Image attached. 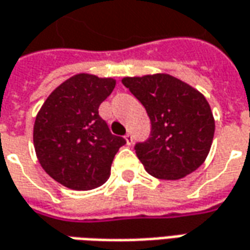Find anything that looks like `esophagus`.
Instances as JSON below:
<instances>
[{"instance_id":"obj_1","label":"esophagus","mask_w":250,"mask_h":250,"mask_svg":"<svg viewBox=\"0 0 250 250\" xmlns=\"http://www.w3.org/2000/svg\"><path fill=\"white\" fill-rule=\"evenodd\" d=\"M125 139L127 145H131V143H132V135H131V134H125Z\"/></svg>"}]
</instances>
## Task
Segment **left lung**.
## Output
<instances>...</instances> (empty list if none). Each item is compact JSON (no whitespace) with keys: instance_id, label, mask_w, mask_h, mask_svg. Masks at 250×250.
I'll use <instances>...</instances> for the list:
<instances>
[{"instance_id":"left-lung-1","label":"left lung","mask_w":250,"mask_h":250,"mask_svg":"<svg viewBox=\"0 0 250 250\" xmlns=\"http://www.w3.org/2000/svg\"><path fill=\"white\" fill-rule=\"evenodd\" d=\"M122 83L151 122V137L135 146L146 172L160 180H180L195 172L210 153L215 131L206 97L167 73L125 77Z\"/></svg>"}]
</instances>
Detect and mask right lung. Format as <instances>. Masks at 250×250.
<instances>
[{
    "label": "right lung",
    "mask_w": 250,
    "mask_h": 250,
    "mask_svg": "<svg viewBox=\"0 0 250 250\" xmlns=\"http://www.w3.org/2000/svg\"><path fill=\"white\" fill-rule=\"evenodd\" d=\"M113 78L80 73L52 90L34 125L40 165L66 188L89 191L111 174L113 157L125 141L112 135L99 107L112 93Z\"/></svg>",
    "instance_id": "obj_1"
}]
</instances>
